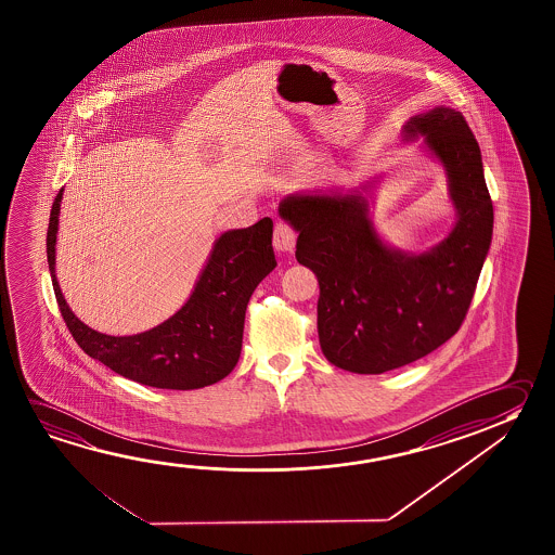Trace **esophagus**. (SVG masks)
<instances>
[{"instance_id":"34e87169","label":"esophagus","mask_w":555,"mask_h":555,"mask_svg":"<svg viewBox=\"0 0 555 555\" xmlns=\"http://www.w3.org/2000/svg\"><path fill=\"white\" fill-rule=\"evenodd\" d=\"M296 240H298V232H296L288 222L279 220V222L274 224L273 244L279 251L292 254L294 247H296Z\"/></svg>"}]
</instances>
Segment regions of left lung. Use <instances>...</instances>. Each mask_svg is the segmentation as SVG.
Segmentation results:
<instances>
[{"mask_svg": "<svg viewBox=\"0 0 555 555\" xmlns=\"http://www.w3.org/2000/svg\"><path fill=\"white\" fill-rule=\"evenodd\" d=\"M406 139L446 166L459 220L426 254L385 246L362 195H294L281 217L298 230L296 259L319 281L318 331L331 364L391 372L434 352L461 328L493 232L480 146L461 112L434 108L410 119Z\"/></svg>", "mask_w": 555, "mask_h": 555, "instance_id": "1", "label": "left lung"}]
</instances>
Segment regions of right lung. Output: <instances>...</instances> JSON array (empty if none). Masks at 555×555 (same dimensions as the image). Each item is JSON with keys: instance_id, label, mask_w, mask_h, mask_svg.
Masks as SVG:
<instances>
[{"instance_id": "add662e5", "label": "right lung", "mask_w": 555, "mask_h": 555, "mask_svg": "<svg viewBox=\"0 0 555 555\" xmlns=\"http://www.w3.org/2000/svg\"><path fill=\"white\" fill-rule=\"evenodd\" d=\"M62 191L55 195L46 254L65 325L87 354L112 372L156 389H201L237 364L247 301L276 267L273 220L230 230L217 240L188 304L163 325L133 336L102 335L75 318L55 279V234Z\"/></svg>"}]
</instances>
